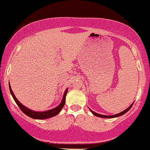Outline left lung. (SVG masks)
Listing matches in <instances>:
<instances>
[{
    "mask_svg": "<svg viewBox=\"0 0 150 150\" xmlns=\"http://www.w3.org/2000/svg\"><path fill=\"white\" fill-rule=\"evenodd\" d=\"M132 104H133V103H132V104L130 105V106H129L128 108H127L126 109L124 110V111H122V112H120L119 113H117V114L113 115V116H106V115H101V114H99V113H97L94 112V111H93L92 110H91L90 108H89V110H90V111L92 113L93 115H94V116H97V117H100V118H116V117L120 116H122V115L125 114V113L128 112L129 110H130V108H131Z\"/></svg>",
    "mask_w": 150,
    "mask_h": 150,
    "instance_id": "obj_1",
    "label": "left lung"
}]
</instances>
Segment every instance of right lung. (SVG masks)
Masks as SVG:
<instances>
[{"label": "right lung", "mask_w": 150, "mask_h": 150, "mask_svg": "<svg viewBox=\"0 0 150 150\" xmlns=\"http://www.w3.org/2000/svg\"><path fill=\"white\" fill-rule=\"evenodd\" d=\"M9 88H10V94H11L12 97H13V99H14L16 104H18V106L20 107L21 111L23 112L25 114L28 116L30 118H34V119H46V118H51V117H53L59 113L60 111H61V109L63 108V106L65 105V97H66L67 92H68V88L65 89L64 94H63V99H62V101L61 102V104L58 105V106L56 107L52 108V109L48 110V111H33V110L30 109V108H28L26 106H24L23 104H21V103L19 101V100L17 99L16 97L15 96L14 93H13V90H12L11 87H10V85H9Z\"/></svg>", "instance_id": "obj_1"}]
</instances>
